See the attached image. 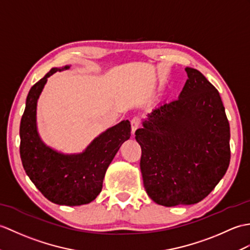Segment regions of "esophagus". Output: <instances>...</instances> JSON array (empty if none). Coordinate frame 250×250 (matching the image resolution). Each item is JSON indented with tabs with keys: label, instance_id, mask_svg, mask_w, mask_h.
<instances>
[{
	"label": "esophagus",
	"instance_id": "1",
	"mask_svg": "<svg viewBox=\"0 0 250 250\" xmlns=\"http://www.w3.org/2000/svg\"><path fill=\"white\" fill-rule=\"evenodd\" d=\"M142 125V120L139 117H137V116H135V117H133L132 120H131V129H132V134H134L135 131L138 129L139 126H141Z\"/></svg>",
	"mask_w": 250,
	"mask_h": 250
}]
</instances>
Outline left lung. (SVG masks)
Returning <instances> with one entry per match:
<instances>
[{"label":"left lung","instance_id":"left-lung-1","mask_svg":"<svg viewBox=\"0 0 250 250\" xmlns=\"http://www.w3.org/2000/svg\"><path fill=\"white\" fill-rule=\"evenodd\" d=\"M185 71L177 100L152 109L135 132L145 189L164 207L201 201L230 163V126L219 92L200 71Z\"/></svg>","mask_w":250,"mask_h":250}]
</instances>
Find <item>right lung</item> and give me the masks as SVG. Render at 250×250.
<instances>
[{
	"label": "right lung",
	"mask_w": 250,
	"mask_h": 250,
	"mask_svg": "<svg viewBox=\"0 0 250 250\" xmlns=\"http://www.w3.org/2000/svg\"><path fill=\"white\" fill-rule=\"evenodd\" d=\"M70 66L52 68L28 91L20 124V156L26 175L46 199L60 206H82L95 200L114 156L131 136L123 120L97 136L83 152L66 154L42 142L37 130V102L52 74Z\"/></svg>",
	"instance_id": "1"
}]
</instances>
